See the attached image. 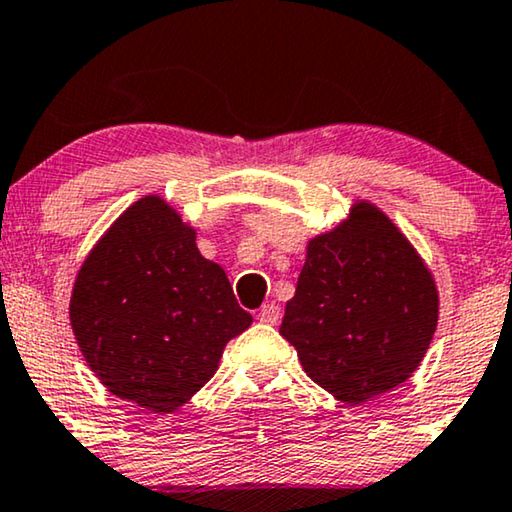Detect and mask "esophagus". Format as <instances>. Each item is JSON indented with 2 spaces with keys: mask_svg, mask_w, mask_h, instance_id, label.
<instances>
[{
  "mask_svg": "<svg viewBox=\"0 0 512 512\" xmlns=\"http://www.w3.org/2000/svg\"><path fill=\"white\" fill-rule=\"evenodd\" d=\"M279 317H282V312H279V307L275 303L263 305L261 310H258V314H256V319L261 321V324H268V326H275L277 321H279Z\"/></svg>",
  "mask_w": 512,
  "mask_h": 512,
  "instance_id": "34e87169",
  "label": "esophagus"
}]
</instances>
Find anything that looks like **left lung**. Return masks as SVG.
Returning a JSON list of instances; mask_svg holds the SVG:
<instances>
[{
	"mask_svg": "<svg viewBox=\"0 0 512 512\" xmlns=\"http://www.w3.org/2000/svg\"><path fill=\"white\" fill-rule=\"evenodd\" d=\"M438 324V289L424 258L368 200L307 242L296 296L279 333L307 377L359 405L415 373Z\"/></svg>",
	"mask_w": 512,
	"mask_h": 512,
	"instance_id": "1",
	"label": "left lung"
}]
</instances>
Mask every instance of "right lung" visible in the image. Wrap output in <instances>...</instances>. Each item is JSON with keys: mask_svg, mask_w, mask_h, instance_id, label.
Instances as JSON below:
<instances>
[{"mask_svg": "<svg viewBox=\"0 0 512 512\" xmlns=\"http://www.w3.org/2000/svg\"><path fill=\"white\" fill-rule=\"evenodd\" d=\"M69 321L111 394L167 415L212 380L251 314L221 265L198 251L195 228L160 195H144L90 249Z\"/></svg>", "mask_w": 512, "mask_h": 512, "instance_id": "add662e5", "label": "right lung"}]
</instances>
